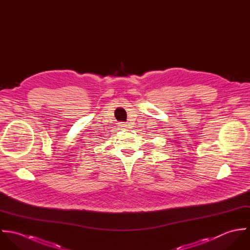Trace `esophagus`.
Segmentation results:
<instances>
[{
	"instance_id": "34e87169",
	"label": "esophagus",
	"mask_w": 250,
	"mask_h": 250,
	"mask_svg": "<svg viewBox=\"0 0 250 250\" xmlns=\"http://www.w3.org/2000/svg\"><path fill=\"white\" fill-rule=\"evenodd\" d=\"M119 127L122 129V130H127L128 129V124L124 123V122H120L119 123Z\"/></svg>"
}]
</instances>
